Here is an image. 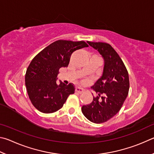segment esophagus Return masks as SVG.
<instances>
[{
    "label": "esophagus",
    "instance_id": "esophagus-1",
    "mask_svg": "<svg viewBox=\"0 0 154 154\" xmlns=\"http://www.w3.org/2000/svg\"><path fill=\"white\" fill-rule=\"evenodd\" d=\"M75 92L79 93V94H81V93L84 92V89H83V88H80V87H75Z\"/></svg>",
    "mask_w": 154,
    "mask_h": 154
}]
</instances>
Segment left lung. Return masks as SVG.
Segmentation results:
<instances>
[{
  "label": "left lung",
  "mask_w": 154,
  "mask_h": 154,
  "mask_svg": "<svg viewBox=\"0 0 154 154\" xmlns=\"http://www.w3.org/2000/svg\"><path fill=\"white\" fill-rule=\"evenodd\" d=\"M97 50L104 60L101 76L92 88L98 94L90 104L82 107L85 116L91 122L99 124L106 122L120 111L128 95L129 78L127 69L118 54L106 42L87 41ZM103 94L104 97L99 99Z\"/></svg>",
  "instance_id": "1"
}]
</instances>
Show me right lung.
Masks as SVG:
<instances>
[{
    "instance_id": "right-lung-1",
    "label": "right lung",
    "mask_w": 154,
    "mask_h": 154,
    "mask_svg": "<svg viewBox=\"0 0 154 154\" xmlns=\"http://www.w3.org/2000/svg\"><path fill=\"white\" fill-rule=\"evenodd\" d=\"M84 41L59 40L44 48L32 59L27 69L25 82L29 98L40 112H55L63 107L69 95L74 93L72 84H57L59 69L67 67L74 51L88 47Z\"/></svg>"
}]
</instances>
